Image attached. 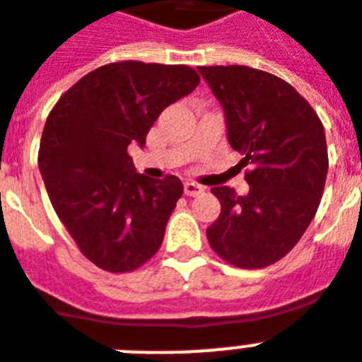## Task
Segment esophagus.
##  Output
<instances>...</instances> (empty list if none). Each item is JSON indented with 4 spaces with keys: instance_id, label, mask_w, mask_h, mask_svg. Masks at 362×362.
Segmentation results:
<instances>
[{
    "instance_id": "1",
    "label": "esophagus",
    "mask_w": 362,
    "mask_h": 362,
    "mask_svg": "<svg viewBox=\"0 0 362 362\" xmlns=\"http://www.w3.org/2000/svg\"><path fill=\"white\" fill-rule=\"evenodd\" d=\"M203 190H205V188H203L202 185L192 183V181H187V183H185V194H187V196H199Z\"/></svg>"
}]
</instances>
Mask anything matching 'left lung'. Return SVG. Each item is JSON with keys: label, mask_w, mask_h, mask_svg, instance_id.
<instances>
[{"label": "left lung", "mask_w": 362, "mask_h": 362, "mask_svg": "<svg viewBox=\"0 0 362 362\" xmlns=\"http://www.w3.org/2000/svg\"><path fill=\"white\" fill-rule=\"evenodd\" d=\"M223 106L228 144L243 156L247 196L216 187L221 212L209 243L242 269L274 264L317 214L328 175L324 126L286 80L247 66L197 67Z\"/></svg>", "instance_id": "left-lung-1"}]
</instances>
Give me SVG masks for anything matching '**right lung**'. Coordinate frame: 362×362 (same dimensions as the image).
Returning a JSON list of instances; mask_svg holds the SVG:
<instances>
[{
  "label": "right lung",
  "mask_w": 362,
  "mask_h": 362,
  "mask_svg": "<svg viewBox=\"0 0 362 362\" xmlns=\"http://www.w3.org/2000/svg\"><path fill=\"white\" fill-rule=\"evenodd\" d=\"M197 84L188 66L115 62L82 76L49 113L43 183L80 252L100 269L129 273L159 251L183 183L137 174L128 146H144L160 111Z\"/></svg>",
  "instance_id": "obj_1"
}]
</instances>
